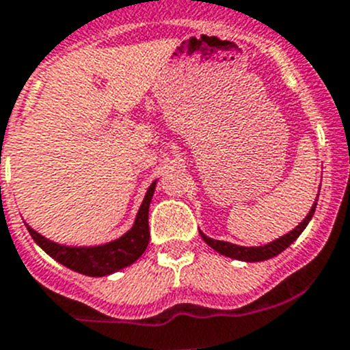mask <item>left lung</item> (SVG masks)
Masks as SVG:
<instances>
[{"label": "left lung", "instance_id": "obj_1", "mask_svg": "<svg viewBox=\"0 0 350 350\" xmlns=\"http://www.w3.org/2000/svg\"><path fill=\"white\" fill-rule=\"evenodd\" d=\"M316 202H318V198H316L314 204L311 206L309 213L306 215V218L299 223L297 227L292 228L288 234L282 235V237L275 239V241L268 242L265 245H258V247H245V245H237V244H232V242L227 241H216V239L208 237L204 232L199 230L201 234L202 241L209 245L211 249H215L216 252L219 254L227 256V258L232 259H239V261H245V262H258V261H266V259H271L275 256H278L280 252H284L299 235L304 232V228L308 227V223L311 221L312 215H314V209H316Z\"/></svg>", "mask_w": 350, "mask_h": 350}]
</instances>
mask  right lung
Returning a JSON list of instances; mask_svg holds the SVG:
<instances>
[{"instance_id":"1","label":"right lung","mask_w":350,"mask_h":350,"mask_svg":"<svg viewBox=\"0 0 350 350\" xmlns=\"http://www.w3.org/2000/svg\"><path fill=\"white\" fill-rule=\"evenodd\" d=\"M156 182L149 185L146 192L142 204L135 215L134 225L129 228L122 237L109 241L106 244L98 245H66L58 244V242L46 239L34 228L27 227L29 234L36 241V244L51 256L55 261L73 271L88 275V277H108L111 273L120 271V269L127 268L134 265L149 244V204H151L152 194H154Z\"/></svg>"}]
</instances>
